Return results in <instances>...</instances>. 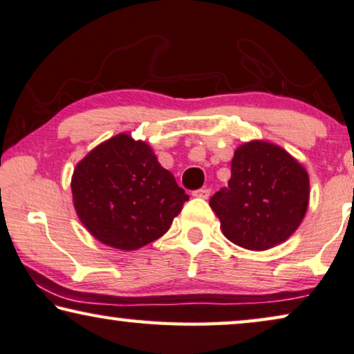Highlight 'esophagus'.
<instances>
[{
    "label": "esophagus",
    "mask_w": 354,
    "mask_h": 354,
    "mask_svg": "<svg viewBox=\"0 0 354 354\" xmlns=\"http://www.w3.org/2000/svg\"><path fill=\"white\" fill-rule=\"evenodd\" d=\"M211 195V189L208 187H202L198 189V191H194V197H198V198H208Z\"/></svg>",
    "instance_id": "esophagus-1"
}]
</instances>
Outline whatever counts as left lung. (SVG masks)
Masks as SVG:
<instances>
[{"instance_id": "8db88e82", "label": "left lung", "mask_w": 354, "mask_h": 354, "mask_svg": "<svg viewBox=\"0 0 354 354\" xmlns=\"http://www.w3.org/2000/svg\"><path fill=\"white\" fill-rule=\"evenodd\" d=\"M230 173L227 187L209 198L224 235L252 251L289 239L308 207L305 168L281 147L251 141L235 151Z\"/></svg>"}]
</instances>
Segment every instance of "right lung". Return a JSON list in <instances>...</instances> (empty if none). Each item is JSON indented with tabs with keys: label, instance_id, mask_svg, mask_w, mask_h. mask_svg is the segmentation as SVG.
I'll use <instances>...</instances> for the list:
<instances>
[{
	"label": "right lung",
	"instance_id": "right-lung-1",
	"mask_svg": "<svg viewBox=\"0 0 354 354\" xmlns=\"http://www.w3.org/2000/svg\"><path fill=\"white\" fill-rule=\"evenodd\" d=\"M73 202L86 229L115 250L160 239L189 195L143 141L118 135L77 163Z\"/></svg>",
	"mask_w": 354,
	"mask_h": 354
}]
</instances>
